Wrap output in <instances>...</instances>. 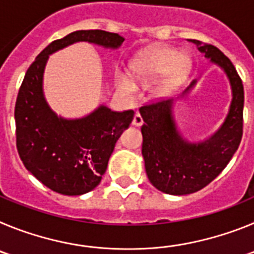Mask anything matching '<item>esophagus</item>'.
Returning <instances> with one entry per match:
<instances>
[{
  "label": "esophagus",
  "instance_id": "34e87169",
  "mask_svg": "<svg viewBox=\"0 0 254 254\" xmlns=\"http://www.w3.org/2000/svg\"><path fill=\"white\" fill-rule=\"evenodd\" d=\"M143 123V121H142V117H141V114L138 113V112H136V113H134V116H133V120H132V125L133 126H141Z\"/></svg>",
  "mask_w": 254,
  "mask_h": 254
}]
</instances>
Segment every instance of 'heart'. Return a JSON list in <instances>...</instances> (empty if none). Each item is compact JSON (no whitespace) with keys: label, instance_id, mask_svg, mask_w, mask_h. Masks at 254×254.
I'll use <instances>...</instances> for the list:
<instances>
[{"label":"heart","instance_id":"1","mask_svg":"<svg viewBox=\"0 0 254 254\" xmlns=\"http://www.w3.org/2000/svg\"><path fill=\"white\" fill-rule=\"evenodd\" d=\"M190 67L192 61L190 56L179 55L177 49L169 47H158L147 51L134 61L131 66V75L136 81L146 84L167 72L155 87V93L165 95L185 81ZM117 84L125 93L131 94L133 91V85L125 76H118Z\"/></svg>","mask_w":254,"mask_h":254}]
</instances>
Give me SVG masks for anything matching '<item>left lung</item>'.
Listing matches in <instances>:
<instances>
[{"mask_svg": "<svg viewBox=\"0 0 254 254\" xmlns=\"http://www.w3.org/2000/svg\"><path fill=\"white\" fill-rule=\"evenodd\" d=\"M212 64L225 71L233 99L223 126L210 138L190 143L182 138L173 121L172 100H158L140 108L143 125L142 155L149 181L164 193L190 194L202 190L228 165L243 136L244 90L232 61L212 44L190 40ZM196 80L183 93L185 96Z\"/></svg>", "mask_w": 254, "mask_h": 254, "instance_id": "8db88e82", "label": "left lung"}]
</instances>
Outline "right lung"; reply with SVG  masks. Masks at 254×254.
Instances as JSON below:
<instances>
[{
    "label": "right lung",
    "instance_id": "right-lung-1",
    "mask_svg": "<svg viewBox=\"0 0 254 254\" xmlns=\"http://www.w3.org/2000/svg\"><path fill=\"white\" fill-rule=\"evenodd\" d=\"M76 42L116 49L125 38L96 29L53 40L26 71L15 104L16 147L22 164L46 187L66 196H80L99 185L114 145L134 114L100 105L84 118L64 120L49 108L43 95L48 56Z\"/></svg>",
    "mask_w": 254,
    "mask_h": 254
}]
</instances>
